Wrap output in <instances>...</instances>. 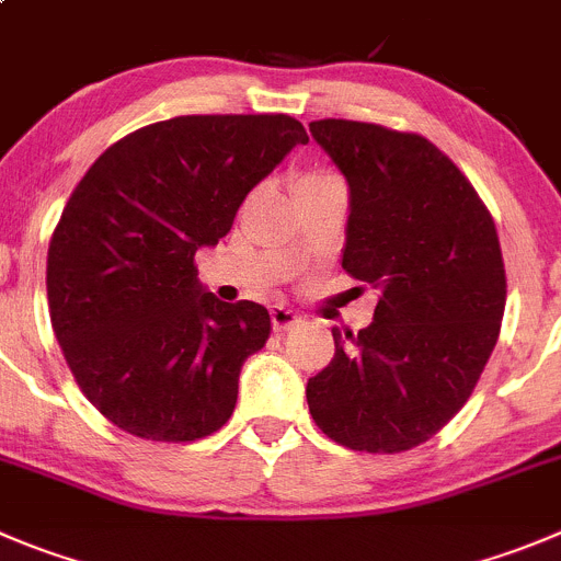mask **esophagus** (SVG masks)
<instances>
[{"mask_svg": "<svg viewBox=\"0 0 561 561\" xmlns=\"http://www.w3.org/2000/svg\"><path fill=\"white\" fill-rule=\"evenodd\" d=\"M271 323H274L276 332H287V329H293L301 323V316H298V312H293L290 307H274V310H271Z\"/></svg>", "mask_w": 561, "mask_h": 561, "instance_id": "obj_1", "label": "esophagus"}]
</instances>
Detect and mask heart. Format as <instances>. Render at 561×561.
I'll return each mask as SVG.
<instances>
[{
  "instance_id": "1",
  "label": "heart",
  "mask_w": 561,
  "mask_h": 561,
  "mask_svg": "<svg viewBox=\"0 0 561 561\" xmlns=\"http://www.w3.org/2000/svg\"><path fill=\"white\" fill-rule=\"evenodd\" d=\"M334 182H340V176L332 174V171H301V174L293 180V193L310 191V187L318 185H334Z\"/></svg>"
}]
</instances>
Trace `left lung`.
<instances>
[{
	"label": "left lung",
	"mask_w": 561,
	"mask_h": 561,
	"mask_svg": "<svg viewBox=\"0 0 561 561\" xmlns=\"http://www.w3.org/2000/svg\"><path fill=\"white\" fill-rule=\"evenodd\" d=\"M310 133L352 191L343 268L379 290L370 327L332 329V363L307 381L310 415L352 451H410L462 410L499 340L495 221L421 135L345 118Z\"/></svg>",
	"instance_id": "1"
}]
</instances>
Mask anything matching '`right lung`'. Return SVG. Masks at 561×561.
I'll return each mask as SVG.
<instances>
[{
	"instance_id": "obj_1",
	"label": "right lung",
	"mask_w": 561,
	"mask_h": 561,
	"mask_svg": "<svg viewBox=\"0 0 561 561\" xmlns=\"http://www.w3.org/2000/svg\"><path fill=\"white\" fill-rule=\"evenodd\" d=\"M307 140L285 113L176 115L110 146L75 187L46 256L49 316L77 385L110 423L193 443L232 417L240 368L268 340L271 316L218 301L193 256Z\"/></svg>"
}]
</instances>
